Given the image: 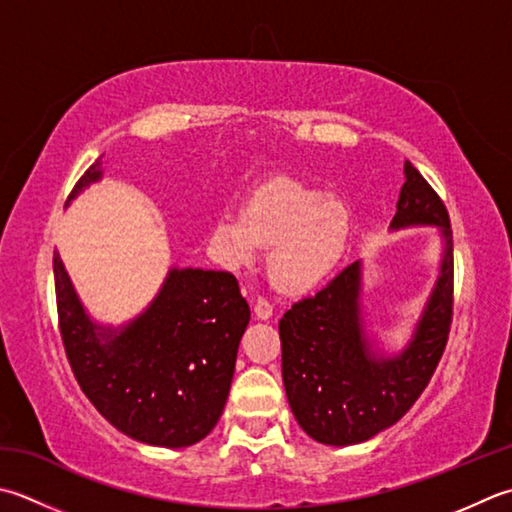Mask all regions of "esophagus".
<instances>
[{"mask_svg": "<svg viewBox=\"0 0 512 512\" xmlns=\"http://www.w3.org/2000/svg\"><path fill=\"white\" fill-rule=\"evenodd\" d=\"M253 310H255L257 319H270V317H273V304H270L266 297H259L257 302H255V306H253Z\"/></svg>", "mask_w": 512, "mask_h": 512, "instance_id": "obj_1", "label": "esophagus"}]
</instances>
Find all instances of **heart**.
Returning <instances> with one entry per match:
<instances>
[{
	"label": "heart",
	"mask_w": 512,
	"mask_h": 512,
	"mask_svg": "<svg viewBox=\"0 0 512 512\" xmlns=\"http://www.w3.org/2000/svg\"><path fill=\"white\" fill-rule=\"evenodd\" d=\"M348 233L350 215L342 199L277 177L255 190L244 213L219 215L210 246L219 262L233 270L253 264L262 246H273L268 255L273 282L302 293L333 270Z\"/></svg>",
	"instance_id": "obj_1"
}]
</instances>
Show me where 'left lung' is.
I'll return each instance as SVG.
<instances>
[{
  "instance_id": "1",
  "label": "left lung",
  "mask_w": 512,
  "mask_h": 512,
  "mask_svg": "<svg viewBox=\"0 0 512 512\" xmlns=\"http://www.w3.org/2000/svg\"><path fill=\"white\" fill-rule=\"evenodd\" d=\"M393 226L435 224L446 248L442 273L415 339L397 359H377L359 324V264L339 270L279 319L282 375L293 415L322 444L366 442L417 402L444 355L453 324V230L442 197L406 162Z\"/></svg>"
}]
</instances>
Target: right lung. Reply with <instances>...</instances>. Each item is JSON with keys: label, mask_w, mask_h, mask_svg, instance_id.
I'll list each match as a JSON object with an SVG mask.
<instances>
[{"label": "right lung", "mask_w": 512, "mask_h": 512, "mask_svg": "<svg viewBox=\"0 0 512 512\" xmlns=\"http://www.w3.org/2000/svg\"><path fill=\"white\" fill-rule=\"evenodd\" d=\"M99 175L95 162L70 195ZM53 273L59 335L90 404L122 433L150 446L184 448L204 439L222 417L250 319L235 275L170 270L142 317L119 335L97 337L57 253Z\"/></svg>", "instance_id": "obj_1"}]
</instances>
